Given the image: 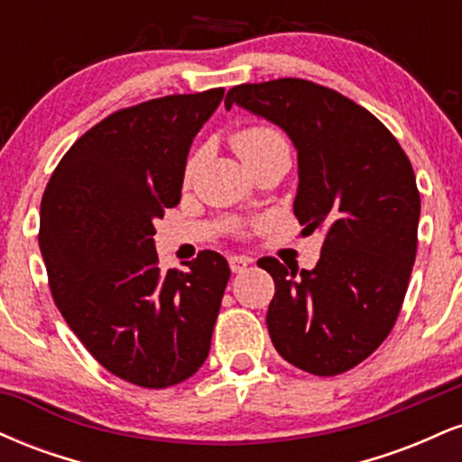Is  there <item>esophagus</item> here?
<instances>
[{"label":"esophagus","instance_id":"34e87169","mask_svg":"<svg viewBox=\"0 0 462 462\" xmlns=\"http://www.w3.org/2000/svg\"><path fill=\"white\" fill-rule=\"evenodd\" d=\"M227 263H230L232 273H241V272H245V267H247L249 263H252V258H247V256H230V258H227Z\"/></svg>","mask_w":462,"mask_h":462}]
</instances>
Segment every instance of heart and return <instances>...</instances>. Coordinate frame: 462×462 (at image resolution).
<instances>
[{
    "mask_svg": "<svg viewBox=\"0 0 462 462\" xmlns=\"http://www.w3.org/2000/svg\"><path fill=\"white\" fill-rule=\"evenodd\" d=\"M232 141H235V150L243 158V162H252L254 158H261L264 153L286 147L284 136L275 128H269V125H249V128L236 132ZM193 167L195 158L189 162L187 173L193 171Z\"/></svg>",
    "mask_w": 462,
    "mask_h": 462,
    "instance_id": "obj_1",
    "label": "heart"
}]
</instances>
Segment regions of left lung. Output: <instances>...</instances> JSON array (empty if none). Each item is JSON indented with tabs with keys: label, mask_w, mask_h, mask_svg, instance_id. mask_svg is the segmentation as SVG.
I'll return each mask as SVG.
<instances>
[{
	"label": "left lung",
	"mask_w": 462,
	"mask_h": 462,
	"mask_svg": "<svg viewBox=\"0 0 462 462\" xmlns=\"http://www.w3.org/2000/svg\"><path fill=\"white\" fill-rule=\"evenodd\" d=\"M232 106L289 136L300 178L293 213L326 235L315 269L258 261L275 282L269 337L286 363L343 374L389 337L404 301L421 213L412 164L374 115L309 79L241 84L226 95Z\"/></svg>",
	"instance_id": "obj_1"
}]
</instances>
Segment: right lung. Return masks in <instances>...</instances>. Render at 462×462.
<instances>
[{
	"mask_svg": "<svg viewBox=\"0 0 462 462\" xmlns=\"http://www.w3.org/2000/svg\"><path fill=\"white\" fill-rule=\"evenodd\" d=\"M221 99L224 88L167 95L106 116L58 162L41 201L58 310L110 374L145 389L204 365L230 278L210 249L162 273L153 245V221L178 206L190 145Z\"/></svg>",
	"mask_w": 462,
	"mask_h": 462,
	"instance_id": "add662e5",
	"label": "right lung"
}]
</instances>
